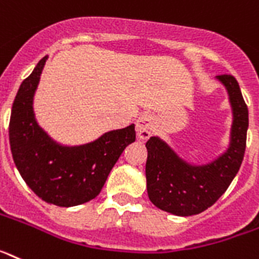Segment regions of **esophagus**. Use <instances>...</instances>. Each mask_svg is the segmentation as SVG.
I'll use <instances>...</instances> for the list:
<instances>
[{
  "label": "esophagus",
  "mask_w": 259,
  "mask_h": 259,
  "mask_svg": "<svg viewBox=\"0 0 259 259\" xmlns=\"http://www.w3.org/2000/svg\"><path fill=\"white\" fill-rule=\"evenodd\" d=\"M154 125H156V121L152 115L143 114L139 116V119L136 120V132H138V138L140 140H147L149 139V136L152 135L154 130Z\"/></svg>",
  "instance_id": "esophagus-1"
}]
</instances>
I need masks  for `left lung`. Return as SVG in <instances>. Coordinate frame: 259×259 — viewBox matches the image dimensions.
<instances>
[{
	"mask_svg": "<svg viewBox=\"0 0 259 259\" xmlns=\"http://www.w3.org/2000/svg\"><path fill=\"white\" fill-rule=\"evenodd\" d=\"M228 93L232 108L229 143L222 153L205 163L183 158L160 136L147 141V191L157 208L177 216H191L211 207L240 170L246 147L249 112L237 79L216 76Z\"/></svg>",
	"mask_w": 259,
	"mask_h": 259,
	"instance_id": "obj_1",
	"label": "left lung"
}]
</instances>
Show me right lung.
I'll use <instances>...</instances> for the list:
<instances>
[{
	"label": "right lung",
	"mask_w": 259,
	"mask_h": 259,
	"mask_svg": "<svg viewBox=\"0 0 259 259\" xmlns=\"http://www.w3.org/2000/svg\"><path fill=\"white\" fill-rule=\"evenodd\" d=\"M48 56L19 86L9 125L13 158L19 174L44 202L74 207L96 198L127 145L136 140L135 124L112 130L79 145H65L39 125L34 97Z\"/></svg>",
	"instance_id": "1"
}]
</instances>
